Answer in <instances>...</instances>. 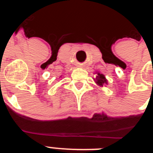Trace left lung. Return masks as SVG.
I'll return each mask as SVG.
<instances>
[{
	"label": "left lung",
	"instance_id": "8db88e82",
	"mask_svg": "<svg viewBox=\"0 0 153 153\" xmlns=\"http://www.w3.org/2000/svg\"><path fill=\"white\" fill-rule=\"evenodd\" d=\"M95 81L96 83H97V84H98L99 86H102L104 84H107V79H106L105 76L102 74H100V73L97 74Z\"/></svg>",
	"mask_w": 153,
	"mask_h": 153
}]
</instances>
